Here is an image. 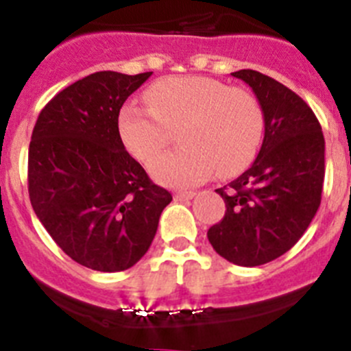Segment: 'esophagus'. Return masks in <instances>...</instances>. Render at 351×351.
Masks as SVG:
<instances>
[{"mask_svg":"<svg viewBox=\"0 0 351 351\" xmlns=\"http://www.w3.org/2000/svg\"><path fill=\"white\" fill-rule=\"evenodd\" d=\"M195 195H197L195 191H179V193H176V195H173V200H176V202H188V200H191Z\"/></svg>","mask_w":351,"mask_h":351,"instance_id":"obj_1","label":"esophagus"}]
</instances>
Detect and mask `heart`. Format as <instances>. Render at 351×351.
Returning <instances> with one entry per match:
<instances>
[{
  "instance_id": "1",
  "label": "heart",
  "mask_w": 351,
  "mask_h": 351,
  "mask_svg": "<svg viewBox=\"0 0 351 351\" xmlns=\"http://www.w3.org/2000/svg\"><path fill=\"white\" fill-rule=\"evenodd\" d=\"M147 106L128 102L118 112V137L139 162H149L178 130L181 149L154 158L149 172L162 184L189 188L217 172L245 169L263 139V111L243 88L204 76L165 78L146 92Z\"/></svg>"
}]
</instances>
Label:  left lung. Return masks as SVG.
I'll list each match as a JSON object with an SVG mask.
<instances>
[{"mask_svg": "<svg viewBox=\"0 0 351 351\" xmlns=\"http://www.w3.org/2000/svg\"><path fill=\"white\" fill-rule=\"evenodd\" d=\"M256 94L265 117L257 158L224 188V217L207 231L208 242L239 266L280 257L303 237L322 200L326 141L315 112L291 88L252 69L231 73Z\"/></svg>", "mask_w": 351, "mask_h": 351, "instance_id": "left-lung-1", "label": "left lung"}]
</instances>
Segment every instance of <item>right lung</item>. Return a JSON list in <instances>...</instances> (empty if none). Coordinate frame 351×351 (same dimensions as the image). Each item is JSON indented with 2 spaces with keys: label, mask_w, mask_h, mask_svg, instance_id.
<instances>
[{
  "label": "right lung",
  "mask_w": 351,
  "mask_h": 351,
  "mask_svg": "<svg viewBox=\"0 0 351 351\" xmlns=\"http://www.w3.org/2000/svg\"><path fill=\"white\" fill-rule=\"evenodd\" d=\"M151 75L99 71L78 80L41 109L31 136V205L53 242L95 271L136 265L172 202L118 137L121 106Z\"/></svg>",
  "instance_id": "right-lung-1"
}]
</instances>
